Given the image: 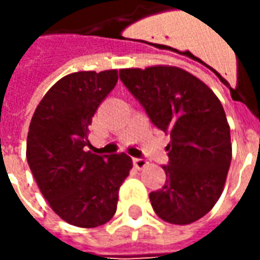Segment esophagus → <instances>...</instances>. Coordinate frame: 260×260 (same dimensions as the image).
Instances as JSON below:
<instances>
[{"instance_id":"esophagus-1","label":"esophagus","mask_w":260,"mask_h":260,"mask_svg":"<svg viewBox=\"0 0 260 260\" xmlns=\"http://www.w3.org/2000/svg\"><path fill=\"white\" fill-rule=\"evenodd\" d=\"M147 164H149V161H147L146 158H142V157H136L134 158V166H135L136 169L138 170H142L146 167Z\"/></svg>"}]
</instances>
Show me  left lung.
Returning <instances> with one entry per match:
<instances>
[{"label":"left lung","instance_id":"left-lung-1","mask_svg":"<svg viewBox=\"0 0 260 260\" xmlns=\"http://www.w3.org/2000/svg\"><path fill=\"white\" fill-rule=\"evenodd\" d=\"M119 79L153 124L170 135L167 180L149 195L153 210L167 223H193L216 205L231 163L221 103L202 80L177 67L121 69Z\"/></svg>","mask_w":260,"mask_h":260}]
</instances>
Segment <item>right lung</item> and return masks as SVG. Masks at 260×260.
Listing matches in <instances>:
<instances>
[{"label":"right lung","mask_w":260,"mask_h":260,"mask_svg":"<svg viewBox=\"0 0 260 260\" xmlns=\"http://www.w3.org/2000/svg\"><path fill=\"white\" fill-rule=\"evenodd\" d=\"M118 80L115 69L64 76L39 103L29 126L26 158L43 196L67 223L91 229L117 210L121 184L132 169L125 154L86 152L89 125Z\"/></svg>","instance_id":"1"}]
</instances>
